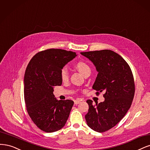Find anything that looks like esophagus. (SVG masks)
<instances>
[{"instance_id": "34e87169", "label": "esophagus", "mask_w": 150, "mask_h": 150, "mask_svg": "<svg viewBox=\"0 0 150 150\" xmlns=\"http://www.w3.org/2000/svg\"><path fill=\"white\" fill-rule=\"evenodd\" d=\"M81 101V100H76L74 101V103H75V105L79 104Z\"/></svg>"}]
</instances>
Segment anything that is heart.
<instances>
[{"mask_svg":"<svg viewBox=\"0 0 150 150\" xmlns=\"http://www.w3.org/2000/svg\"><path fill=\"white\" fill-rule=\"evenodd\" d=\"M75 67L76 69L78 70L80 73L85 75L86 74H87L88 72H90L91 69L90 66L86 64V63L80 61L78 62L75 65ZM60 77L61 79L63 81H67L69 79V72L68 70L66 68H63L60 71Z\"/></svg>","mask_w":150,"mask_h":150,"instance_id":"heart-1","label":"heart"}]
</instances>
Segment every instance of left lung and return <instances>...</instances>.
I'll use <instances>...</instances> for the list:
<instances>
[{
    "label": "left lung",
    "mask_w": 150,
    "mask_h": 150,
    "mask_svg": "<svg viewBox=\"0 0 150 150\" xmlns=\"http://www.w3.org/2000/svg\"><path fill=\"white\" fill-rule=\"evenodd\" d=\"M93 62L98 72L93 89L104 91L105 101L93 105L88 100L85 115L88 126L94 131L105 132L114 127L131 107L134 95V82L131 69L123 58L110 50L81 52Z\"/></svg>",
    "instance_id": "obj_1"
}]
</instances>
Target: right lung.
<instances>
[{
  "label": "right lung",
  "instance_id": "right-lung-1",
  "mask_svg": "<svg viewBox=\"0 0 150 150\" xmlns=\"http://www.w3.org/2000/svg\"><path fill=\"white\" fill-rule=\"evenodd\" d=\"M76 56V53L50 49L37 53L27 67L24 75V98L33 122L42 131L52 133L65 126L74 101L57 100L54 88L60 86V71Z\"/></svg>",
  "mask_w": 150,
  "mask_h": 150
}]
</instances>
